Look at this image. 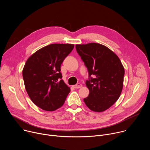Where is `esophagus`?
Masks as SVG:
<instances>
[{"instance_id": "34e87169", "label": "esophagus", "mask_w": 150, "mask_h": 150, "mask_svg": "<svg viewBox=\"0 0 150 150\" xmlns=\"http://www.w3.org/2000/svg\"><path fill=\"white\" fill-rule=\"evenodd\" d=\"M82 87V85L79 83H77V84H76V85H74V86H73V87L74 88H80Z\"/></svg>"}]
</instances>
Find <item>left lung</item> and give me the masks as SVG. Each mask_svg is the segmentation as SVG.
<instances>
[{"label":"left lung","instance_id":"1","mask_svg":"<svg viewBox=\"0 0 150 150\" xmlns=\"http://www.w3.org/2000/svg\"><path fill=\"white\" fill-rule=\"evenodd\" d=\"M76 50L89 74L85 84L90 93L83 101L92 111L103 112L111 107L120 96L124 68L118 56L102 45L96 42L76 45Z\"/></svg>","mask_w":150,"mask_h":150}]
</instances>
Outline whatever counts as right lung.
Listing matches in <instances>:
<instances>
[{"instance_id": "right-lung-1", "label": "right lung", "mask_w": 150, "mask_h": 150, "mask_svg": "<svg viewBox=\"0 0 150 150\" xmlns=\"http://www.w3.org/2000/svg\"><path fill=\"white\" fill-rule=\"evenodd\" d=\"M74 47L72 44H52L27 60L23 71L25 87L31 101L41 109L54 111L65 103L71 90L61 79L60 65Z\"/></svg>"}]
</instances>
